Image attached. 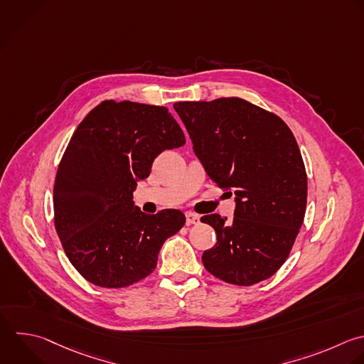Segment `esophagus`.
<instances>
[{"label":"esophagus","instance_id":"1","mask_svg":"<svg viewBox=\"0 0 364 364\" xmlns=\"http://www.w3.org/2000/svg\"><path fill=\"white\" fill-rule=\"evenodd\" d=\"M200 222V218L192 212H186V225H198Z\"/></svg>","mask_w":364,"mask_h":364}]
</instances>
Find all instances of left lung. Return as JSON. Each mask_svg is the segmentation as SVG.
Segmentation results:
<instances>
[{"mask_svg":"<svg viewBox=\"0 0 364 364\" xmlns=\"http://www.w3.org/2000/svg\"><path fill=\"white\" fill-rule=\"evenodd\" d=\"M173 108L206 173L235 192L230 222L216 213L200 219L218 239L203 252V266L237 286L270 277L287 259L306 212L307 176L291 131L277 115L240 98Z\"/></svg>","mask_w":364,"mask_h":364,"instance_id":"obj_1","label":"left lung"}]
</instances>
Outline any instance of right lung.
<instances>
[{"instance_id": "right-lung-1", "label": "right lung", "mask_w": 364, "mask_h": 364, "mask_svg": "<svg viewBox=\"0 0 364 364\" xmlns=\"http://www.w3.org/2000/svg\"><path fill=\"white\" fill-rule=\"evenodd\" d=\"M168 108L104 101L78 125L54 183V222L65 255L91 283L118 289L154 272L164 242L185 215H146L134 205L154 159L185 145Z\"/></svg>"}]
</instances>
